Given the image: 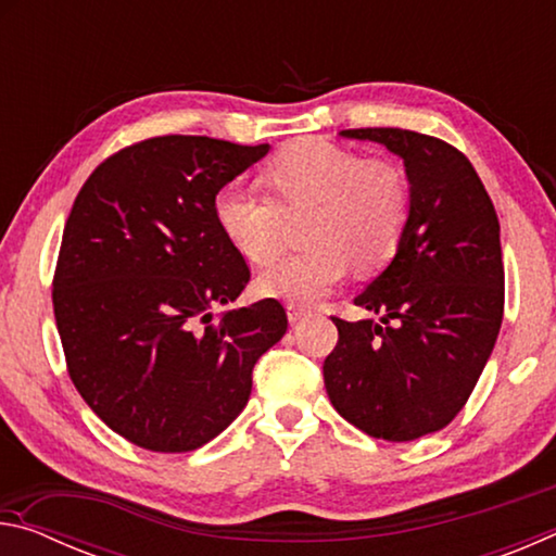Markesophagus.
Returning a JSON list of instances; mask_svg holds the SVG:
<instances>
[{
	"instance_id": "esophagus-1",
	"label": "esophagus",
	"mask_w": 556,
	"mask_h": 556,
	"mask_svg": "<svg viewBox=\"0 0 556 556\" xmlns=\"http://www.w3.org/2000/svg\"><path fill=\"white\" fill-rule=\"evenodd\" d=\"M287 316H289L291 324H299L301 318L306 316V306H301V304H294V301H289V304H287Z\"/></svg>"
}]
</instances>
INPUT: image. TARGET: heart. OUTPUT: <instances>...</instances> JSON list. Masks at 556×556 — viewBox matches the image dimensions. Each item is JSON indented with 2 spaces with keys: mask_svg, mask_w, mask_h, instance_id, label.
I'll list each match as a JSON object with an SVG mask.
<instances>
[{
  "mask_svg": "<svg viewBox=\"0 0 556 556\" xmlns=\"http://www.w3.org/2000/svg\"><path fill=\"white\" fill-rule=\"evenodd\" d=\"M265 181L275 199L228 184L213 203L225 238L257 265L277 255L287 215L312 213V248L262 269L257 289L265 296L312 304L348 275L351 262L375 269L397 250L409 218V184L388 159H361L321 139H301L279 152Z\"/></svg>",
  "mask_w": 556,
  "mask_h": 556,
  "instance_id": "1",
  "label": "heart"
}]
</instances>
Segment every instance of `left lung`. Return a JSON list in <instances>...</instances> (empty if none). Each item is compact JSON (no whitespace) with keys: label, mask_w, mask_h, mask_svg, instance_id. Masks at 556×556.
Wrapping results in <instances>:
<instances>
[{"label":"left lung","mask_w":556,"mask_h":556,"mask_svg":"<svg viewBox=\"0 0 556 556\" xmlns=\"http://www.w3.org/2000/svg\"><path fill=\"white\" fill-rule=\"evenodd\" d=\"M397 154L409 218L397 252L355 306L380 318H333L324 363L328 400L365 434L412 441L464 407L503 324L501 223L468 159L437 137L397 127L343 129Z\"/></svg>","instance_id":"1"}]
</instances>
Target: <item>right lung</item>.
Instances as JSON below:
<instances>
[{
	"label": "right lung",
	"mask_w": 556,
	"mask_h": 556,
	"mask_svg": "<svg viewBox=\"0 0 556 556\" xmlns=\"http://www.w3.org/2000/svg\"><path fill=\"white\" fill-rule=\"evenodd\" d=\"M269 144L168 135L90 174L63 230L53 314L80 397L131 444L184 454L228 429L287 333L277 299L230 308L250 269L215 220L223 186Z\"/></svg>",
	"instance_id": "obj_1"
}]
</instances>
